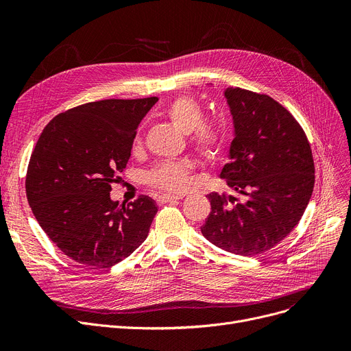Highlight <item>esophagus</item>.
Returning <instances> with one entry per match:
<instances>
[{"label":"esophagus","mask_w":351,"mask_h":351,"mask_svg":"<svg viewBox=\"0 0 351 351\" xmlns=\"http://www.w3.org/2000/svg\"><path fill=\"white\" fill-rule=\"evenodd\" d=\"M176 200H179V197L178 196H172V195H160L156 199L158 205H165V204H169V202H176Z\"/></svg>","instance_id":"1"}]
</instances>
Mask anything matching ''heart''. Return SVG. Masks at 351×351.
Wrapping results in <instances>:
<instances>
[{"label": "heart", "mask_w": 351, "mask_h": 351, "mask_svg": "<svg viewBox=\"0 0 351 351\" xmlns=\"http://www.w3.org/2000/svg\"><path fill=\"white\" fill-rule=\"evenodd\" d=\"M165 115L180 132L189 134L193 149L200 159L212 162L222 154L226 142L225 129L217 122L205 119V109L196 98L191 95L175 98L166 106ZM141 143L142 136L138 134L134 139L135 151ZM191 171V163L185 160L160 162L145 175V180L147 185L155 189L180 193L189 185Z\"/></svg>", "instance_id": "b5f03b06"}]
</instances>
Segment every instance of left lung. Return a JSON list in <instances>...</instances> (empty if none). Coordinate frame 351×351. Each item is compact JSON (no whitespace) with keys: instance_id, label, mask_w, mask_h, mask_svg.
<instances>
[{"instance_id":"1","label":"left lung","mask_w":351,"mask_h":351,"mask_svg":"<svg viewBox=\"0 0 351 351\" xmlns=\"http://www.w3.org/2000/svg\"><path fill=\"white\" fill-rule=\"evenodd\" d=\"M234 125L230 162L220 178L241 197L208 195L202 233L242 256L265 253L296 228L315 188V162L300 123L266 94L226 88Z\"/></svg>"}]
</instances>
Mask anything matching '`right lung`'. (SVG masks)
Returning a JSON list of instances; mask_svg holds the SVG:
<instances>
[{"instance_id":"obj_1","label":"right lung","mask_w":351,"mask_h":351,"mask_svg":"<svg viewBox=\"0 0 351 351\" xmlns=\"http://www.w3.org/2000/svg\"><path fill=\"white\" fill-rule=\"evenodd\" d=\"M158 98L88 102L55 117L36 142L25 178L35 219L58 249L90 267H110L138 249L158 212L145 195L109 196L126 168L142 118Z\"/></svg>"}]
</instances>
